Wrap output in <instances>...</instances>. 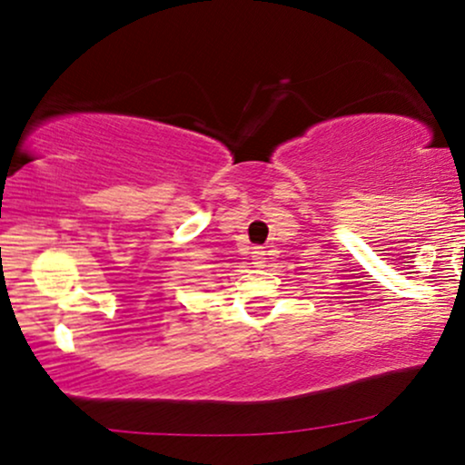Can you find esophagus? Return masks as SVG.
Instances as JSON below:
<instances>
[{
  "label": "esophagus",
  "mask_w": 465,
  "mask_h": 465,
  "mask_svg": "<svg viewBox=\"0 0 465 465\" xmlns=\"http://www.w3.org/2000/svg\"><path fill=\"white\" fill-rule=\"evenodd\" d=\"M251 260H253V264L257 268H262L266 264V251H262V247H253V251H251Z\"/></svg>",
  "instance_id": "34e87169"
}]
</instances>
